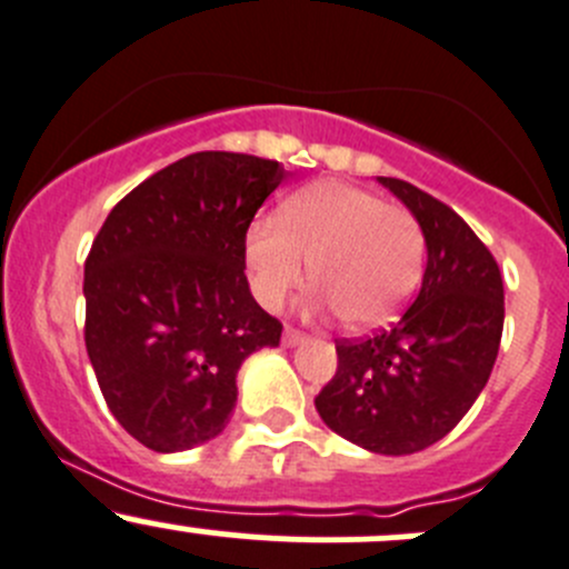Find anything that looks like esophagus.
<instances>
[{"instance_id":"34e87169","label":"esophagus","mask_w":569,"mask_h":569,"mask_svg":"<svg viewBox=\"0 0 569 569\" xmlns=\"http://www.w3.org/2000/svg\"><path fill=\"white\" fill-rule=\"evenodd\" d=\"M302 341H308L306 332L295 330V327H286V330H283V343H286V347H297V343H302Z\"/></svg>"}]
</instances>
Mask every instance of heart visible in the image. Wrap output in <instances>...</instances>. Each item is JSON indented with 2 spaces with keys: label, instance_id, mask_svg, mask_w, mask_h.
I'll use <instances>...</instances> for the list:
<instances>
[{
  "label": "heart",
  "instance_id": "heart-1",
  "mask_svg": "<svg viewBox=\"0 0 569 569\" xmlns=\"http://www.w3.org/2000/svg\"><path fill=\"white\" fill-rule=\"evenodd\" d=\"M423 250L410 209L343 181H317L295 192L278 220L252 222L244 242L261 306L280 308L313 274L321 283L313 306L336 308L349 327H380L399 313L421 280Z\"/></svg>",
  "mask_w": 569,
  "mask_h": 569
}]
</instances>
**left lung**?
<instances>
[{
    "label": "left lung",
    "mask_w": 569,
    "mask_h": 569,
    "mask_svg": "<svg viewBox=\"0 0 569 569\" xmlns=\"http://www.w3.org/2000/svg\"><path fill=\"white\" fill-rule=\"evenodd\" d=\"M377 181L421 226L427 272L396 325L336 343L338 369L317 410L349 443L401 457L446 438L490 380L503 332V280L455 209L399 178Z\"/></svg>",
    "instance_id": "8db88e82"
}]
</instances>
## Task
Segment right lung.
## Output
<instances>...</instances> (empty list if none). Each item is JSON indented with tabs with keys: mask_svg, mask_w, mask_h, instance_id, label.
<instances>
[{
	"mask_svg": "<svg viewBox=\"0 0 569 569\" xmlns=\"http://www.w3.org/2000/svg\"><path fill=\"white\" fill-rule=\"evenodd\" d=\"M272 159L200 151L131 189L84 261V347L120 427L162 455L217 438L237 371L280 325L250 295L244 239L286 181Z\"/></svg>",
	"mask_w": 569,
	"mask_h": 569,
	"instance_id": "right-lung-1",
	"label": "right lung"
}]
</instances>
